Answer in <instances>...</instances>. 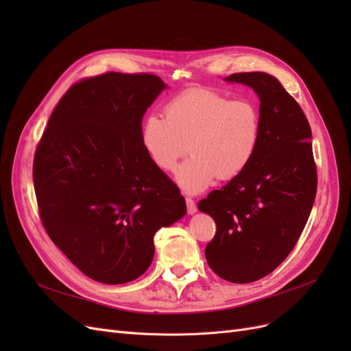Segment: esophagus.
<instances>
[{
  "instance_id": "34e87169",
  "label": "esophagus",
  "mask_w": 351,
  "mask_h": 351,
  "mask_svg": "<svg viewBox=\"0 0 351 351\" xmlns=\"http://www.w3.org/2000/svg\"><path fill=\"white\" fill-rule=\"evenodd\" d=\"M186 205H187V212H189V214H195V212L197 210V206L195 204V200L190 197V196H186Z\"/></svg>"
}]
</instances>
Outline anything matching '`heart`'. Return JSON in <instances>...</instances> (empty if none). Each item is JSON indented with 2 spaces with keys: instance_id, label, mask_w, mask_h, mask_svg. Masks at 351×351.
I'll use <instances>...</instances> for the list:
<instances>
[{
  "instance_id": "b5f03b06",
  "label": "heart",
  "mask_w": 351,
  "mask_h": 351,
  "mask_svg": "<svg viewBox=\"0 0 351 351\" xmlns=\"http://www.w3.org/2000/svg\"><path fill=\"white\" fill-rule=\"evenodd\" d=\"M259 139L256 105L200 88L177 95L167 102L164 119L152 114L142 127L143 149L162 171H174L187 151L192 152L177 171L178 183L189 192H200L217 178L239 177L249 167Z\"/></svg>"
}]
</instances>
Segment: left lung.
<instances>
[{
  "instance_id": "8db88e82",
  "label": "left lung",
  "mask_w": 351,
  "mask_h": 351,
  "mask_svg": "<svg viewBox=\"0 0 351 351\" xmlns=\"http://www.w3.org/2000/svg\"><path fill=\"white\" fill-rule=\"evenodd\" d=\"M226 80L258 93L261 139L249 167L197 208L217 224L205 249L210 269L247 284L267 277L295 246L313 206L317 174L309 121L281 83L261 71Z\"/></svg>"
}]
</instances>
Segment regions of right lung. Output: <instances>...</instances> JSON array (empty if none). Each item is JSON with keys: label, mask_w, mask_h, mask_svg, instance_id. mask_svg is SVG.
Returning <instances> with one entry per match:
<instances>
[{"label": "right lung", "mask_w": 351, "mask_h": 351, "mask_svg": "<svg viewBox=\"0 0 351 351\" xmlns=\"http://www.w3.org/2000/svg\"><path fill=\"white\" fill-rule=\"evenodd\" d=\"M164 88L149 73L82 79L62 95L38 143L34 184L42 224L98 282L139 278L152 262L155 232L187 210L142 145L143 115Z\"/></svg>", "instance_id": "obj_1"}]
</instances>
